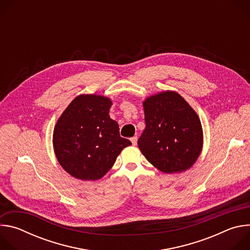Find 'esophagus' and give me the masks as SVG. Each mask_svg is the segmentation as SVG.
I'll return each instance as SVG.
<instances>
[{"label": "esophagus", "instance_id": "esophagus-1", "mask_svg": "<svg viewBox=\"0 0 250 250\" xmlns=\"http://www.w3.org/2000/svg\"><path fill=\"white\" fill-rule=\"evenodd\" d=\"M130 141H131L132 146H136V144H137V136H133V137H131V138H130Z\"/></svg>", "mask_w": 250, "mask_h": 250}]
</instances>
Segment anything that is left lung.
<instances>
[{"instance_id":"1","label":"left lung","mask_w":250,"mask_h":250,"mask_svg":"<svg viewBox=\"0 0 250 250\" xmlns=\"http://www.w3.org/2000/svg\"><path fill=\"white\" fill-rule=\"evenodd\" d=\"M146 128L137 140L141 153L164 173L188 170L203 148L201 121L177 92L164 91L144 103Z\"/></svg>"}]
</instances>
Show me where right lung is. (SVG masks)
<instances>
[{
    "instance_id": "obj_1",
    "label": "right lung",
    "mask_w": 250,
    "mask_h": 250,
    "mask_svg": "<svg viewBox=\"0 0 250 250\" xmlns=\"http://www.w3.org/2000/svg\"><path fill=\"white\" fill-rule=\"evenodd\" d=\"M112 100L93 94L77 96L59 117L53 130V148L62 168L76 179L96 181L114 165L131 142L120 135L110 118Z\"/></svg>"
}]
</instances>
